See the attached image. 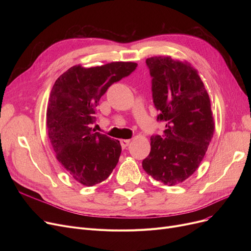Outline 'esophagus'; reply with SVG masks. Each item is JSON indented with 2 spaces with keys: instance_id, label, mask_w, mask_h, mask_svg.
<instances>
[{
  "instance_id": "1",
  "label": "esophagus",
  "mask_w": 251,
  "mask_h": 251,
  "mask_svg": "<svg viewBox=\"0 0 251 251\" xmlns=\"http://www.w3.org/2000/svg\"><path fill=\"white\" fill-rule=\"evenodd\" d=\"M120 143H121V147L123 149H126L129 144H130V139H121L120 140Z\"/></svg>"
}]
</instances>
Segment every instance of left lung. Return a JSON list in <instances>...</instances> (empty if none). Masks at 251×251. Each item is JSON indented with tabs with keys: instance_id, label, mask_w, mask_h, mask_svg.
<instances>
[{
	"instance_id": "obj_1",
	"label": "left lung",
	"mask_w": 251,
	"mask_h": 251,
	"mask_svg": "<svg viewBox=\"0 0 251 251\" xmlns=\"http://www.w3.org/2000/svg\"><path fill=\"white\" fill-rule=\"evenodd\" d=\"M152 100L165 122L162 135L151 137V152L142 168L154 180L173 186L199 168L213 138L215 123L203 82L190 64L171 57L147 59Z\"/></svg>"
}]
</instances>
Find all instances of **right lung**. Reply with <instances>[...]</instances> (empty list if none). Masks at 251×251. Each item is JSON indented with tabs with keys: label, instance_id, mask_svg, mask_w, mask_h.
<instances>
[{
	"label": "right lung",
	"instance_id": "add662e5",
	"mask_svg": "<svg viewBox=\"0 0 251 251\" xmlns=\"http://www.w3.org/2000/svg\"><path fill=\"white\" fill-rule=\"evenodd\" d=\"M136 67L133 62L91 68L76 65L64 72L51 88L47 110L50 141L59 163L85 186L107 179L121 154L120 141L90 128L96 121V107L114 82Z\"/></svg>",
	"mask_w": 251,
	"mask_h": 251
}]
</instances>
